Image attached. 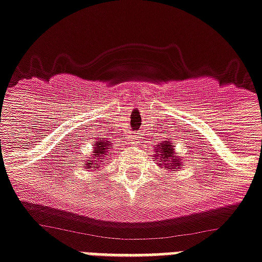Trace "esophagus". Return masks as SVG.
Here are the masks:
<instances>
[{"label":"esophagus","mask_w":262,"mask_h":262,"mask_svg":"<svg viewBox=\"0 0 262 262\" xmlns=\"http://www.w3.org/2000/svg\"><path fill=\"white\" fill-rule=\"evenodd\" d=\"M140 135L138 133H132L130 136H129V141L132 142V144H138L140 142Z\"/></svg>","instance_id":"1"}]
</instances>
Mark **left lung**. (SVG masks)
<instances>
[{
    "label": "left lung",
    "mask_w": 262,
    "mask_h": 262,
    "mask_svg": "<svg viewBox=\"0 0 262 262\" xmlns=\"http://www.w3.org/2000/svg\"><path fill=\"white\" fill-rule=\"evenodd\" d=\"M156 155L160 157V161L164 163V167H168V169H175V168L179 169L182 167V160L173 155V146L171 145V141H168V140L161 142L159 148H156Z\"/></svg>",
    "instance_id": "obj_1"
}]
</instances>
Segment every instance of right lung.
<instances>
[{
	"mask_svg": "<svg viewBox=\"0 0 262 262\" xmlns=\"http://www.w3.org/2000/svg\"><path fill=\"white\" fill-rule=\"evenodd\" d=\"M109 141H101V142H97L95 144V150L93 153H94V160L91 161L89 160L87 161V167L89 168H95V163H98V161H101L103 157L107 156V153H106V150L109 149Z\"/></svg>",
	"mask_w": 262,
	"mask_h": 262,
	"instance_id": "right-lung-1",
	"label": "right lung"
}]
</instances>
